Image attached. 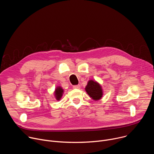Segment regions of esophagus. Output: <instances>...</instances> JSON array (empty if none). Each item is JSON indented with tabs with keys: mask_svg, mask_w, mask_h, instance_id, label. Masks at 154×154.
Wrapping results in <instances>:
<instances>
[{
	"mask_svg": "<svg viewBox=\"0 0 154 154\" xmlns=\"http://www.w3.org/2000/svg\"><path fill=\"white\" fill-rule=\"evenodd\" d=\"M80 85H76L73 86V88H74V89H80Z\"/></svg>",
	"mask_w": 154,
	"mask_h": 154,
	"instance_id": "34e87169",
	"label": "esophagus"
}]
</instances>
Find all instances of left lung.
Returning a JSON list of instances; mask_svg holds the SVG:
<instances>
[{
  "label": "left lung",
  "instance_id": "obj_1",
  "mask_svg": "<svg viewBox=\"0 0 154 154\" xmlns=\"http://www.w3.org/2000/svg\"><path fill=\"white\" fill-rule=\"evenodd\" d=\"M85 90L93 99L95 100H99L102 97V90L100 85L93 80L88 81L85 87Z\"/></svg>",
  "mask_w": 154,
  "mask_h": 154
}]
</instances>
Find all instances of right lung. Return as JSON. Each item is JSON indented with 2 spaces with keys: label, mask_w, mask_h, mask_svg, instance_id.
I'll return each mask as SVG.
<instances>
[{
  "label": "right lung",
  "mask_w": 154,
  "mask_h": 154,
  "mask_svg": "<svg viewBox=\"0 0 154 154\" xmlns=\"http://www.w3.org/2000/svg\"><path fill=\"white\" fill-rule=\"evenodd\" d=\"M63 93V90L60 86L57 87L55 90V96L56 99L57 100H59L61 99Z\"/></svg>",
  "instance_id": "1"
}]
</instances>
